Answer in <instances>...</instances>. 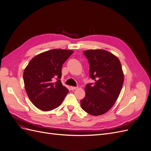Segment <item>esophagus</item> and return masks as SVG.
Segmentation results:
<instances>
[{"mask_svg": "<svg viewBox=\"0 0 151 151\" xmlns=\"http://www.w3.org/2000/svg\"><path fill=\"white\" fill-rule=\"evenodd\" d=\"M76 89H77V87H73V86H71V87H70V89H71L72 91H74V90H76Z\"/></svg>", "mask_w": 151, "mask_h": 151, "instance_id": "obj_1", "label": "esophagus"}]
</instances>
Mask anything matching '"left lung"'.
Segmentation results:
<instances>
[{
	"instance_id": "1",
	"label": "left lung",
	"mask_w": 151,
	"mask_h": 151,
	"mask_svg": "<svg viewBox=\"0 0 151 151\" xmlns=\"http://www.w3.org/2000/svg\"><path fill=\"white\" fill-rule=\"evenodd\" d=\"M83 53L89 63V76L95 83L86 84L81 106L90 115H101L111 108L121 92L124 81L121 63L117 57L104 50Z\"/></svg>"
}]
</instances>
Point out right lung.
Here are the masks:
<instances>
[{
  "label": "right lung",
  "instance_id": "obj_1",
  "mask_svg": "<svg viewBox=\"0 0 151 151\" xmlns=\"http://www.w3.org/2000/svg\"><path fill=\"white\" fill-rule=\"evenodd\" d=\"M73 53L69 50H48L34 57L26 66L23 73L25 89L36 108L48 111L62 104L68 93L60 80L62 67Z\"/></svg>",
  "mask_w": 151,
  "mask_h": 151
}]
</instances>
